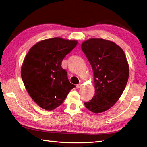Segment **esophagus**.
<instances>
[{"mask_svg":"<svg viewBox=\"0 0 147 147\" xmlns=\"http://www.w3.org/2000/svg\"><path fill=\"white\" fill-rule=\"evenodd\" d=\"M82 87V84L81 83H80V84H77V88H80Z\"/></svg>","mask_w":147,"mask_h":147,"instance_id":"obj_1","label":"esophagus"}]
</instances>
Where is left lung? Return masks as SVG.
Listing matches in <instances>:
<instances>
[{
    "mask_svg": "<svg viewBox=\"0 0 147 147\" xmlns=\"http://www.w3.org/2000/svg\"><path fill=\"white\" fill-rule=\"evenodd\" d=\"M92 67L95 94L86 108L94 113L110 109L118 100L129 78V64L123 49L112 41L92 38L82 43Z\"/></svg>",
    "mask_w": 147,
    "mask_h": 147,
    "instance_id": "left-lung-1",
    "label": "left lung"
}]
</instances>
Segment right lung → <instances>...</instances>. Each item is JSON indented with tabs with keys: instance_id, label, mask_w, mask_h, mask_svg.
I'll return each mask as SVG.
<instances>
[{
	"instance_id": "right-lung-1",
	"label": "right lung",
	"mask_w": 147,
	"mask_h": 147,
	"mask_svg": "<svg viewBox=\"0 0 147 147\" xmlns=\"http://www.w3.org/2000/svg\"><path fill=\"white\" fill-rule=\"evenodd\" d=\"M77 43L76 40L60 37L45 39L35 44L25 56L21 78L28 94L41 108L55 109L75 87L61 63Z\"/></svg>"
}]
</instances>
